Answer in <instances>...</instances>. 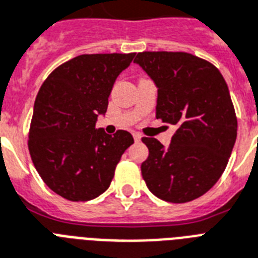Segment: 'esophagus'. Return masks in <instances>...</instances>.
<instances>
[{
    "instance_id": "34e87169",
    "label": "esophagus",
    "mask_w": 258,
    "mask_h": 258,
    "mask_svg": "<svg viewBox=\"0 0 258 258\" xmlns=\"http://www.w3.org/2000/svg\"><path fill=\"white\" fill-rule=\"evenodd\" d=\"M133 139H135L136 142L141 141V135L140 133H133Z\"/></svg>"
}]
</instances>
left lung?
<instances>
[{
    "mask_svg": "<svg viewBox=\"0 0 258 258\" xmlns=\"http://www.w3.org/2000/svg\"><path fill=\"white\" fill-rule=\"evenodd\" d=\"M135 62L157 88L156 117L176 125L168 148L144 137L149 156L142 178L156 197L181 204L205 195L224 173L237 137V118L217 68L184 51H142Z\"/></svg>",
    "mask_w": 258,
    "mask_h": 258,
    "instance_id": "8db88e82",
    "label": "left lung"
}]
</instances>
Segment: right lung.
<instances>
[{
    "label": "right lung",
    "instance_id": "add662e5",
    "mask_svg": "<svg viewBox=\"0 0 258 258\" xmlns=\"http://www.w3.org/2000/svg\"><path fill=\"white\" fill-rule=\"evenodd\" d=\"M133 58L135 53L78 55L51 72L37 94L29 152L45 184L63 199L89 201L102 195L135 142L126 131L110 136L96 127L117 77Z\"/></svg>",
    "mask_w": 258,
    "mask_h": 258
}]
</instances>
